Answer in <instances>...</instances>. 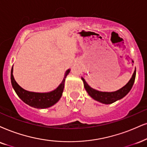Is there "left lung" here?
I'll use <instances>...</instances> for the list:
<instances>
[{
  "label": "left lung",
  "mask_w": 147,
  "mask_h": 147,
  "mask_svg": "<svg viewBox=\"0 0 147 147\" xmlns=\"http://www.w3.org/2000/svg\"><path fill=\"white\" fill-rule=\"evenodd\" d=\"M136 68L134 72L132 77L128 81V83L126 84L125 86H123L122 88L119 89L117 91L112 92H100L96 90H94L92 87H91L90 85L87 84L85 80L81 77V79L83 80V84L85 90L88 93V94L92 97L93 99H94L96 101L100 102L106 104V105H109V104H112L117 100L121 99L124 96H125L129 93V91L131 90V87H132L134 83L135 78H136Z\"/></svg>",
  "instance_id": "left-lung-1"
}]
</instances>
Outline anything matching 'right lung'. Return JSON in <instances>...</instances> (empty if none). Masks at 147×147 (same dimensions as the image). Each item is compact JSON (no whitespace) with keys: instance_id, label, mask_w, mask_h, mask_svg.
I'll return each mask as SVG.
<instances>
[{"instance_id":"obj_1","label":"right lung","mask_w":147,"mask_h":147,"mask_svg":"<svg viewBox=\"0 0 147 147\" xmlns=\"http://www.w3.org/2000/svg\"><path fill=\"white\" fill-rule=\"evenodd\" d=\"M70 71V69L66 70L62 83L55 90L50 92L37 93L28 92L24 90L18 84V83L15 80L13 75V67L11 71V80L13 88L14 89L17 95L19 96V98L24 102L36 109H46V108H49L54 105L62 97L64 87L65 79Z\"/></svg>"}]
</instances>
